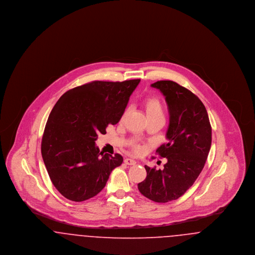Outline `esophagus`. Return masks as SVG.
Listing matches in <instances>:
<instances>
[{
  "label": "esophagus",
  "mask_w": 255,
  "mask_h": 255,
  "mask_svg": "<svg viewBox=\"0 0 255 255\" xmlns=\"http://www.w3.org/2000/svg\"><path fill=\"white\" fill-rule=\"evenodd\" d=\"M124 162H125V164H127V165H134L135 164V161L132 159V158H125L124 159Z\"/></svg>",
  "instance_id": "obj_1"
}]
</instances>
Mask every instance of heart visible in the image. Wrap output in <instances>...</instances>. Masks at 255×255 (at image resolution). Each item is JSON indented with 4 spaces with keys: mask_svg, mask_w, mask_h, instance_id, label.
<instances>
[{
    "mask_svg": "<svg viewBox=\"0 0 255 255\" xmlns=\"http://www.w3.org/2000/svg\"><path fill=\"white\" fill-rule=\"evenodd\" d=\"M144 108H145L147 118H163V107L158 97H149L144 100ZM128 110H125L122 118L126 115ZM133 149L135 151H140L141 147L136 144H133Z\"/></svg>",
    "mask_w": 255,
    "mask_h": 255,
    "instance_id": "1",
    "label": "heart"
}]
</instances>
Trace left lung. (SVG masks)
<instances>
[{
  "instance_id": "left-lung-1",
  "label": "left lung",
  "mask_w": 255,
  "mask_h": 255,
  "mask_svg": "<svg viewBox=\"0 0 255 255\" xmlns=\"http://www.w3.org/2000/svg\"><path fill=\"white\" fill-rule=\"evenodd\" d=\"M151 86L165 97L169 111L167 142L157 149L167 162L162 170L145 165L147 176L137 188L156 203H167L184 194L202 172L211 146V126L205 105L192 92L170 80Z\"/></svg>"
}]
</instances>
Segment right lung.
Listing matches in <instances>:
<instances>
[{"instance_id": "1", "label": "right lung", "mask_w": 255, "mask_h": 255, "mask_svg": "<svg viewBox=\"0 0 255 255\" xmlns=\"http://www.w3.org/2000/svg\"><path fill=\"white\" fill-rule=\"evenodd\" d=\"M140 79L93 81L66 92L49 114L41 152L50 181L68 200L82 202L98 194L120 166V154H103L99 133L121 121Z\"/></svg>"}]
</instances>
